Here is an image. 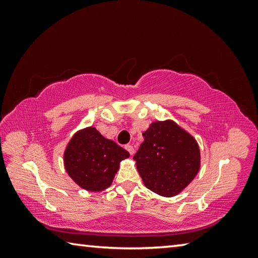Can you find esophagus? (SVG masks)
<instances>
[{"mask_svg": "<svg viewBox=\"0 0 258 258\" xmlns=\"http://www.w3.org/2000/svg\"><path fill=\"white\" fill-rule=\"evenodd\" d=\"M125 149L130 152L131 156H133V154H134V148H133L132 146H131V145H126V146H125Z\"/></svg>", "mask_w": 258, "mask_h": 258, "instance_id": "1", "label": "esophagus"}]
</instances>
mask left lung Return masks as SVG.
<instances>
[{"label": "left lung", "mask_w": 258, "mask_h": 258, "mask_svg": "<svg viewBox=\"0 0 258 258\" xmlns=\"http://www.w3.org/2000/svg\"><path fill=\"white\" fill-rule=\"evenodd\" d=\"M142 135L133 159L145 185L163 197L178 195L199 172L196 139L173 120L154 121Z\"/></svg>", "instance_id": "8db88e82"}]
</instances>
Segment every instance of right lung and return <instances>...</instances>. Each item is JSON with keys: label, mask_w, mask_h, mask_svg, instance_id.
Listing matches in <instances>:
<instances>
[{"label": "right lung", "mask_w": 258, "mask_h": 258, "mask_svg": "<svg viewBox=\"0 0 258 258\" xmlns=\"http://www.w3.org/2000/svg\"><path fill=\"white\" fill-rule=\"evenodd\" d=\"M128 157V151L91 126L74 134L64 150L63 163L76 184L99 192L110 186L119 163Z\"/></svg>", "instance_id": "add662e5"}]
</instances>
